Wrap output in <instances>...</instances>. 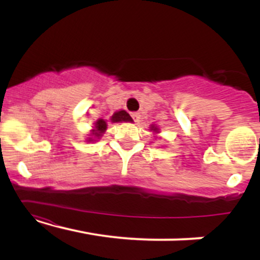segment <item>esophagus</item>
I'll return each mask as SVG.
<instances>
[{"instance_id": "obj_1", "label": "esophagus", "mask_w": 260, "mask_h": 260, "mask_svg": "<svg viewBox=\"0 0 260 260\" xmlns=\"http://www.w3.org/2000/svg\"><path fill=\"white\" fill-rule=\"evenodd\" d=\"M131 116H132V118H133V121H134V122H138V121L140 120V115H139V113L133 112L132 115H131Z\"/></svg>"}]
</instances>
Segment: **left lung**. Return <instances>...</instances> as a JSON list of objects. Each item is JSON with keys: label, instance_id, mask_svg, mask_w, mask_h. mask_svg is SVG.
Wrapping results in <instances>:
<instances>
[{"label": "left lung", "instance_id": "obj_1", "mask_svg": "<svg viewBox=\"0 0 260 260\" xmlns=\"http://www.w3.org/2000/svg\"><path fill=\"white\" fill-rule=\"evenodd\" d=\"M150 131H154V132L159 133V128H157V127H155V126H151V127H150Z\"/></svg>", "mask_w": 260, "mask_h": 260}]
</instances>
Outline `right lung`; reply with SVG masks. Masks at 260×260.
Here are the masks:
<instances>
[{
    "mask_svg": "<svg viewBox=\"0 0 260 260\" xmlns=\"http://www.w3.org/2000/svg\"><path fill=\"white\" fill-rule=\"evenodd\" d=\"M131 121H132V117H131L124 110L115 112L111 117V122H131ZM106 128H107V123L105 120H103V118L98 120L95 122L94 129H91L90 137L86 139V142H94L95 139H100V137H103V134L105 133Z\"/></svg>",
    "mask_w": 260,
    "mask_h": 260,
    "instance_id": "right-lung-1",
    "label": "right lung"
}]
</instances>
